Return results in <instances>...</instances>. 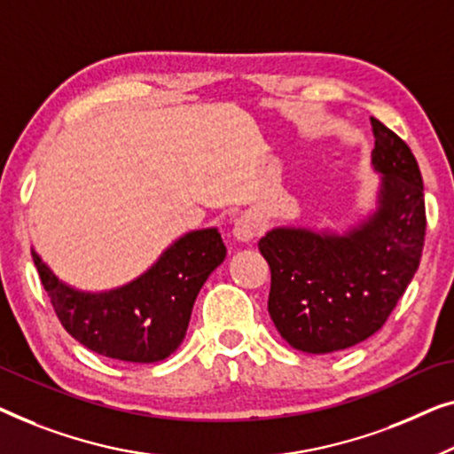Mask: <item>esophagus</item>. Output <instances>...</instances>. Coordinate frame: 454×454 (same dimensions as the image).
Listing matches in <instances>:
<instances>
[{
	"label": "esophagus",
	"instance_id": "34e87169",
	"mask_svg": "<svg viewBox=\"0 0 454 454\" xmlns=\"http://www.w3.org/2000/svg\"><path fill=\"white\" fill-rule=\"evenodd\" d=\"M232 234H234V239L239 240V242H248V240H253L254 236L259 234V222L254 220L253 215H248V214L240 215V218L234 222Z\"/></svg>",
	"mask_w": 454,
	"mask_h": 454
}]
</instances>
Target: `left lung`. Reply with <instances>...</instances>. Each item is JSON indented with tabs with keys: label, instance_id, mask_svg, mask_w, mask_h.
I'll return each mask as SVG.
<instances>
[{
	"label": "left lung",
	"instance_id": "8db88e82",
	"mask_svg": "<svg viewBox=\"0 0 454 454\" xmlns=\"http://www.w3.org/2000/svg\"><path fill=\"white\" fill-rule=\"evenodd\" d=\"M370 123L372 164L385 175L379 212L346 236L273 228L259 240L271 270V321L300 352H340L368 340L419 267L426 203L418 160L397 133L374 117Z\"/></svg>",
	"mask_w": 454,
	"mask_h": 454
}]
</instances>
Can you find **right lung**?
<instances>
[{"label":"right lung","mask_w":454,"mask_h":454,"mask_svg":"<svg viewBox=\"0 0 454 454\" xmlns=\"http://www.w3.org/2000/svg\"><path fill=\"white\" fill-rule=\"evenodd\" d=\"M224 257L218 230H195L166 248L136 282L86 294L59 282L33 251L43 288L67 333L100 356L142 364L160 362L181 346L197 294Z\"/></svg>","instance_id":"1"}]
</instances>
